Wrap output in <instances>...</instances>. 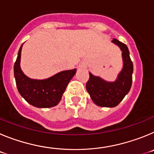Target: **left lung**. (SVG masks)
I'll use <instances>...</instances> for the list:
<instances>
[{"mask_svg": "<svg viewBox=\"0 0 154 154\" xmlns=\"http://www.w3.org/2000/svg\"><path fill=\"white\" fill-rule=\"evenodd\" d=\"M112 42L119 46L123 57V67L117 79L110 82L89 72V79L85 86L93 103L102 107H115L119 105L130 92L133 81V65L127 46L116 38L112 39Z\"/></svg>", "mask_w": 154, "mask_h": 154, "instance_id": "left-lung-1", "label": "left lung"}]
</instances>
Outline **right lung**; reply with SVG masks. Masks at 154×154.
<instances>
[{"mask_svg":"<svg viewBox=\"0 0 154 154\" xmlns=\"http://www.w3.org/2000/svg\"><path fill=\"white\" fill-rule=\"evenodd\" d=\"M21 48L14 65V73L19 93L29 104L38 108L55 106L60 102L64 92L76 69L62 71L46 79L38 80L28 78L20 67Z\"/></svg>","mask_w":154,"mask_h":154,"instance_id":"obj_1","label":"right lung"}]
</instances>
